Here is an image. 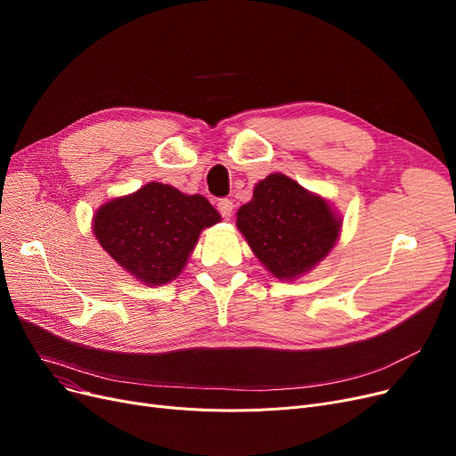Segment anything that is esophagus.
Here are the masks:
<instances>
[{"mask_svg":"<svg viewBox=\"0 0 456 456\" xmlns=\"http://www.w3.org/2000/svg\"><path fill=\"white\" fill-rule=\"evenodd\" d=\"M232 208H234V205H232L231 200L225 198V200H220V201H218V210H220V214L224 216L225 220H229L231 216H232Z\"/></svg>","mask_w":456,"mask_h":456,"instance_id":"obj_1","label":"esophagus"}]
</instances>
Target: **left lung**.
I'll list each match as a JSON object with an SVG mask.
<instances>
[{"label": "left lung", "instance_id": "obj_1", "mask_svg": "<svg viewBox=\"0 0 456 456\" xmlns=\"http://www.w3.org/2000/svg\"><path fill=\"white\" fill-rule=\"evenodd\" d=\"M236 227L265 268L296 281L316 268L342 232V216L329 200L284 174H270L236 212Z\"/></svg>", "mask_w": 456, "mask_h": 456}]
</instances>
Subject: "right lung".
I'll use <instances>...</instances> for the list:
<instances>
[{
    "mask_svg": "<svg viewBox=\"0 0 456 456\" xmlns=\"http://www.w3.org/2000/svg\"><path fill=\"white\" fill-rule=\"evenodd\" d=\"M222 222L205 196L183 194L172 184L148 183L95 210L92 232L129 275L162 286L184 270L203 229Z\"/></svg>",
    "mask_w": 456,
    "mask_h": 456,
    "instance_id": "right-lung-1",
    "label": "right lung"
}]
</instances>
